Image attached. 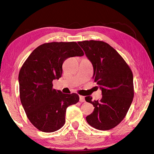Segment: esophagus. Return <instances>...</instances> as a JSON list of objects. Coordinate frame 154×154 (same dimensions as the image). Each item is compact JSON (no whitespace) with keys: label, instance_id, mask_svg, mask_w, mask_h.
I'll return each instance as SVG.
<instances>
[{"label":"esophagus","instance_id":"34e87169","mask_svg":"<svg viewBox=\"0 0 154 154\" xmlns=\"http://www.w3.org/2000/svg\"><path fill=\"white\" fill-rule=\"evenodd\" d=\"M79 101L81 103H84L85 102V98L83 96H79Z\"/></svg>","mask_w":154,"mask_h":154}]
</instances>
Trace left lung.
Returning a JSON list of instances; mask_svg holds the SVG:
<instances>
[{
    "label": "left lung",
    "instance_id": "1",
    "mask_svg": "<svg viewBox=\"0 0 154 154\" xmlns=\"http://www.w3.org/2000/svg\"><path fill=\"white\" fill-rule=\"evenodd\" d=\"M78 44L92 62L94 82L102 90V98L92 101L93 113L86 117L91 126L108 130L120 123L126 116L134 97L133 75L128 65L116 49L101 41H79Z\"/></svg>",
    "mask_w": 154,
    "mask_h": 154
}]
</instances>
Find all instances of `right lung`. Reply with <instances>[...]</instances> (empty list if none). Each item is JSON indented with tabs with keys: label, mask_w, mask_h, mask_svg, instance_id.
<instances>
[{
	"label": "right lung",
	"mask_w": 154,
	"mask_h": 154,
	"mask_svg": "<svg viewBox=\"0 0 154 154\" xmlns=\"http://www.w3.org/2000/svg\"><path fill=\"white\" fill-rule=\"evenodd\" d=\"M84 53L76 42H51L37 47L19 72L20 97L27 118L40 131L52 132L65 124L68 106L79 102L77 94H63L53 88L67 58Z\"/></svg>",
	"instance_id": "1"
}]
</instances>
